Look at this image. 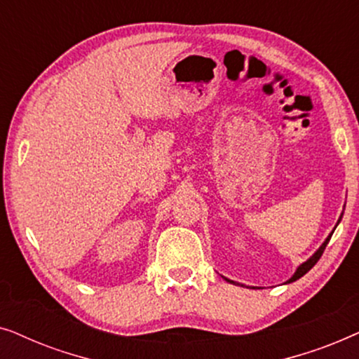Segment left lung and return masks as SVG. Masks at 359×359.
<instances>
[{
  "instance_id": "obj_1",
  "label": "left lung",
  "mask_w": 359,
  "mask_h": 359,
  "mask_svg": "<svg viewBox=\"0 0 359 359\" xmlns=\"http://www.w3.org/2000/svg\"><path fill=\"white\" fill-rule=\"evenodd\" d=\"M341 217H343V214L340 215V219H338V222H340V220H341ZM338 222H337V225H338ZM335 229H337V227H335ZM332 233H333V232H332ZM332 233H330V235H328V237L325 238V242H323V243L320 245V248H318V250H317V252H316V253H313V255H312V257L307 259V262H304V263L301 264V266H299V268L296 269V273H294V274H292V278H291V279H289V281H286V283H294V281H297V279H299V278H302V276H304V274H306L307 271H311V269L313 268V264H316V263L318 262V259H320V257H322V253H323V250H325V247H327V243H328V242H330V238H332ZM224 279H225V281H227V283H233V284H238V283H235V281H232V279H227V278H224Z\"/></svg>"
}]
</instances>
